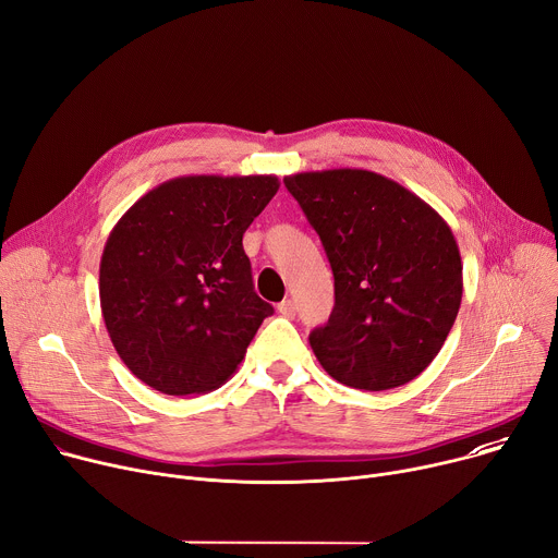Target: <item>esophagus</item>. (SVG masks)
Listing matches in <instances>:
<instances>
[{"instance_id": "obj_1", "label": "esophagus", "mask_w": 558, "mask_h": 558, "mask_svg": "<svg viewBox=\"0 0 558 558\" xmlns=\"http://www.w3.org/2000/svg\"><path fill=\"white\" fill-rule=\"evenodd\" d=\"M277 311H279L283 317L292 319V317H294V313H296V306H294L292 299H283V302L277 306Z\"/></svg>"}]
</instances>
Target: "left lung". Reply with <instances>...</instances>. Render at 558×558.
Masks as SVG:
<instances>
[{"label": "left lung", "instance_id": "8db88e82", "mask_svg": "<svg viewBox=\"0 0 558 558\" xmlns=\"http://www.w3.org/2000/svg\"><path fill=\"white\" fill-rule=\"evenodd\" d=\"M319 234L335 308L311 332L324 371L351 389L389 391L440 353L462 299V262L440 214L368 169L283 179Z\"/></svg>", "mask_w": 558, "mask_h": 558}]
</instances>
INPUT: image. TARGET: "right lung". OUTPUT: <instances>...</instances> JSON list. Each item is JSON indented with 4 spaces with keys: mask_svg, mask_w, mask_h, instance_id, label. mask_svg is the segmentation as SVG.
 Segmentation results:
<instances>
[{
    "mask_svg": "<svg viewBox=\"0 0 558 558\" xmlns=\"http://www.w3.org/2000/svg\"><path fill=\"white\" fill-rule=\"evenodd\" d=\"M277 177H179L141 196L100 259V308L120 360L165 396H203L239 368L272 306L254 292L243 232Z\"/></svg>",
    "mask_w": 558,
    "mask_h": 558,
    "instance_id": "obj_1",
    "label": "right lung"
}]
</instances>
